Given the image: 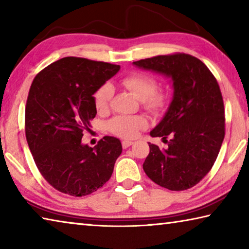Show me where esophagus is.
Here are the masks:
<instances>
[{"instance_id": "1", "label": "esophagus", "mask_w": 249, "mask_h": 249, "mask_svg": "<svg viewBox=\"0 0 249 249\" xmlns=\"http://www.w3.org/2000/svg\"><path fill=\"white\" fill-rule=\"evenodd\" d=\"M130 145H133V142H130V141H123V142H122V146H123V148H128Z\"/></svg>"}]
</instances>
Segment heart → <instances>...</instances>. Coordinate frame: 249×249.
<instances>
[{
  "label": "heart",
  "mask_w": 249,
  "mask_h": 249,
  "mask_svg": "<svg viewBox=\"0 0 249 249\" xmlns=\"http://www.w3.org/2000/svg\"><path fill=\"white\" fill-rule=\"evenodd\" d=\"M122 84L135 98L142 101L145 107L151 111H159L165 107L167 96L161 91H155L156 82L153 78L142 73H132L122 80ZM113 89L111 84H104L94 93V105L96 111L103 113L108 107ZM147 126L144 116L120 115L108 122V128L112 133L123 138L136 137L142 129Z\"/></svg>",
  "instance_id": "heart-1"
}]
</instances>
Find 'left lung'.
I'll use <instances>...</instances> for the list:
<instances>
[{"instance_id": "left-lung-1", "label": "left lung", "mask_w": 249, "mask_h": 249, "mask_svg": "<svg viewBox=\"0 0 249 249\" xmlns=\"http://www.w3.org/2000/svg\"><path fill=\"white\" fill-rule=\"evenodd\" d=\"M133 65L169 78L174 89L166 114L150 132L168 146L159 148L148 142L145 174L172 191L192 188L211 170L224 140V103L216 79L200 59L187 53L142 59Z\"/></svg>"}]
</instances>
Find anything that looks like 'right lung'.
<instances>
[{
	"label": "right lung",
	"instance_id": "1",
	"mask_svg": "<svg viewBox=\"0 0 249 249\" xmlns=\"http://www.w3.org/2000/svg\"><path fill=\"white\" fill-rule=\"evenodd\" d=\"M120 68L65 57L34 79L25 108V133L37 168L56 190L83 196L111 178L122 154L121 141L105 136L92 148L81 140L96 115L94 93Z\"/></svg>",
	"mask_w": 249,
	"mask_h": 249
}]
</instances>
